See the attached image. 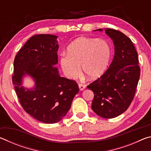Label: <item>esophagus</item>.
I'll return each instance as SVG.
<instances>
[{
    "label": "esophagus",
    "mask_w": 151,
    "mask_h": 151,
    "mask_svg": "<svg viewBox=\"0 0 151 151\" xmlns=\"http://www.w3.org/2000/svg\"><path fill=\"white\" fill-rule=\"evenodd\" d=\"M78 87L80 91H83L85 88V85H82V84H78Z\"/></svg>",
    "instance_id": "34e87169"
}]
</instances>
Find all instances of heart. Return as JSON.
I'll return each mask as SVG.
<instances>
[{
	"label": "heart",
	"instance_id": "obj_1",
	"mask_svg": "<svg viewBox=\"0 0 151 151\" xmlns=\"http://www.w3.org/2000/svg\"><path fill=\"white\" fill-rule=\"evenodd\" d=\"M111 57L109 43L102 39L79 37L67 48V55H63L60 64L66 77L75 79L81 70L88 78L94 80L105 72Z\"/></svg>",
	"mask_w": 151,
	"mask_h": 151
}]
</instances>
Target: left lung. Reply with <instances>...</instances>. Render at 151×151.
Instances as JSON below:
<instances>
[{
  "label": "left lung",
  "instance_id": "obj_1",
  "mask_svg": "<svg viewBox=\"0 0 151 151\" xmlns=\"http://www.w3.org/2000/svg\"><path fill=\"white\" fill-rule=\"evenodd\" d=\"M104 30L113 41L114 58L106 72L87 88L94 93L93 111L103 118L112 119L126 111L133 100L140 70L131 40L119 30Z\"/></svg>",
  "mask_w": 151,
  "mask_h": 151
}]
</instances>
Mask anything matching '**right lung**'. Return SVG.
Returning a JSON list of instances; mask_svg holds the SVG:
<instances>
[{"instance_id":"1","label":"right lung","mask_w":151,"mask_h":151,"mask_svg":"<svg viewBox=\"0 0 151 151\" xmlns=\"http://www.w3.org/2000/svg\"><path fill=\"white\" fill-rule=\"evenodd\" d=\"M57 36L37 35L25 43L14 60V85L18 98L28 114L44 123L53 124L63 119L78 93L76 82L60 77L57 68ZM34 79V88H24L22 78Z\"/></svg>"}]
</instances>
